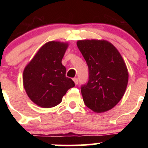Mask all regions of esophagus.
<instances>
[{
    "instance_id": "1",
    "label": "esophagus",
    "mask_w": 148,
    "mask_h": 148,
    "mask_svg": "<svg viewBox=\"0 0 148 148\" xmlns=\"http://www.w3.org/2000/svg\"><path fill=\"white\" fill-rule=\"evenodd\" d=\"M73 82H74V83H75V85H77V84H78V78H74L73 79Z\"/></svg>"
}]
</instances>
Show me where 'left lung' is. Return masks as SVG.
<instances>
[{
  "label": "left lung",
  "instance_id": "8db88e82",
  "mask_svg": "<svg viewBox=\"0 0 148 148\" xmlns=\"http://www.w3.org/2000/svg\"><path fill=\"white\" fill-rule=\"evenodd\" d=\"M77 46L89 68V81L81 90L84 102L95 113L110 110L119 102L127 86L125 61L106 40H79Z\"/></svg>",
  "mask_w": 148,
  "mask_h": 148
}]
</instances>
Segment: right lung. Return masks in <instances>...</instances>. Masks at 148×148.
Listing matches in <instances>:
<instances>
[{
    "instance_id": "add662e5",
    "label": "right lung",
    "mask_w": 148,
    "mask_h": 148,
    "mask_svg": "<svg viewBox=\"0 0 148 148\" xmlns=\"http://www.w3.org/2000/svg\"><path fill=\"white\" fill-rule=\"evenodd\" d=\"M68 43L49 41L41 47L25 66L23 84L32 102L43 108H53L61 102L67 90L75 86L66 77L61 64Z\"/></svg>"
}]
</instances>
